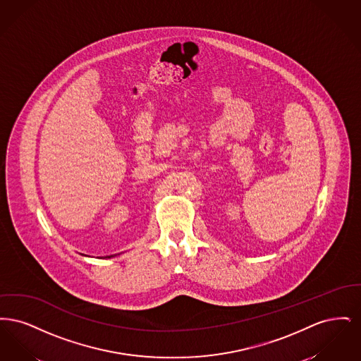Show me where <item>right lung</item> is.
Returning <instances> with one entry per match:
<instances>
[{"instance_id":"add662e5","label":"right lung","mask_w":361,"mask_h":361,"mask_svg":"<svg viewBox=\"0 0 361 361\" xmlns=\"http://www.w3.org/2000/svg\"><path fill=\"white\" fill-rule=\"evenodd\" d=\"M109 257H111V256H109Z\"/></svg>"}]
</instances>
